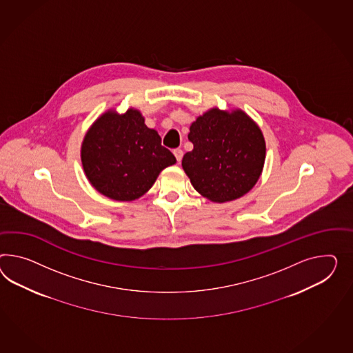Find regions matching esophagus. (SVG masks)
<instances>
[{
	"instance_id": "1",
	"label": "esophagus",
	"mask_w": 353,
	"mask_h": 353,
	"mask_svg": "<svg viewBox=\"0 0 353 353\" xmlns=\"http://www.w3.org/2000/svg\"><path fill=\"white\" fill-rule=\"evenodd\" d=\"M174 154H175V157H176L178 161H181V157H183V150H181V148H175V150H174Z\"/></svg>"
}]
</instances>
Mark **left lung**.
<instances>
[{
    "label": "left lung",
    "instance_id": "1",
    "mask_svg": "<svg viewBox=\"0 0 353 353\" xmlns=\"http://www.w3.org/2000/svg\"><path fill=\"white\" fill-rule=\"evenodd\" d=\"M193 150L181 166L194 190L214 202L239 199L257 183L265 163L260 128L243 111L212 109L192 123Z\"/></svg>",
    "mask_w": 353,
    "mask_h": 353
}]
</instances>
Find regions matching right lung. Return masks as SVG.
Returning <instances> with one entry per match:
<instances>
[{"label":"right lung","mask_w":353,"mask_h":353,"mask_svg":"<svg viewBox=\"0 0 353 353\" xmlns=\"http://www.w3.org/2000/svg\"><path fill=\"white\" fill-rule=\"evenodd\" d=\"M176 163L137 110L109 111L94 121L81 145L83 169L92 185L115 201H133L154 185L165 168Z\"/></svg>","instance_id":"1"}]
</instances>
